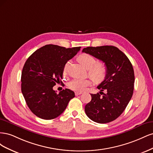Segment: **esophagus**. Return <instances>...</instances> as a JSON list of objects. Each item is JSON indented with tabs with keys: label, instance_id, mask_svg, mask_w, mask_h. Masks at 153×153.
I'll use <instances>...</instances> for the list:
<instances>
[{
	"label": "esophagus",
	"instance_id": "1",
	"mask_svg": "<svg viewBox=\"0 0 153 153\" xmlns=\"http://www.w3.org/2000/svg\"><path fill=\"white\" fill-rule=\"evenodd\" d=\"M75 96H78V95H80V94H82V92H75Z\"/></svg>",
	"mask_w": 153,
	"mask_h": 153
}]
</instances>
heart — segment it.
<instances>
[{
	"mask_svg": "<svg viewBox=\"0 0 153 153\" xmlns=\"http://www.w3.org/2000/svg\"><path fill=\"white\" fill-rule=\"evenodd\" d=\"M83 66L89 69V76L96 81H101L105 78L106 73V69L105 64L103 63H96V59L94 57L89 54H82L78 58ZM68 64H66L64 68V73L67 71ZM91 82L89 79H81L75 78L69 82V87L71 90L77 92H82L89 86Z\"/></svg>",
	"mask_w": 153,
	"mask_h": 153,
	"instance_id": "obj_1",
	"label": "heart"
}]
</instances>
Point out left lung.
Returning <instances> with one entry per match:
<instances>
[{"instance_id":"left-lung-1","label":"left lung","mask_w":153,"mask_h":153,"mask_svg":"<svg viewBox=\"0 0 153 153\" xmlns=\"http://www.w3.org/2000/svg\"><path fill=\"white\" fill-rule=\"evenodd\" d=\"M82 52L102 61L106 69L105 80L97 87L101 91L91 94L92 99L85 106V114L98 123L113 121L124 112L132 97L135 82L132 64L126 55L114 46L89 47ZM105 90L106 94L102 92Z\"/></svg>"}]
</instances>
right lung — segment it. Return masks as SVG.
Instances as JSON below:
<instances>
[{"mask_svg":"<svg viewBox=\"0 0 153 153\" xmlns=\"http://www.w3.org/2000/svg\"><path fill=\"white\" fill-rule=\"evenodd\" d=\"M80 48L47 45L27 59L22 72V92L28 107L36 116L47 120L57 117L75 97V92L68 89L57 94L53 87L62 82L65 64Z\"/></svg>","mask_w":153,"mask_h":153,"instance_id":"add662e5","label":"right lung"}]
</instances>
